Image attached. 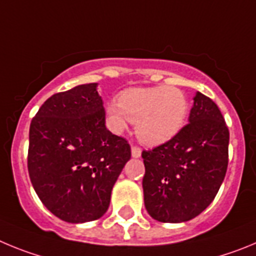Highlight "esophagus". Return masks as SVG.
<instances>
[{"label":"esophagus","instance_id":"1","mask_svg":"<svg viewBox=\"0 0 256 256\" xmlns=\"http://www.w3.org/2000/svg\"><path fill=\"white\" fill-rule=\"evenodd\" d=\"M131 154H132V156L138 158V156H142V149H140L139 146H136V145H132V146H131Z\"/></svg>","mask_w":256,"mask_h":256}]
</instances>
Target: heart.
<instances>
[{"label": "heart", "mask_w": 256, "mask_h": 256, "mask_svg": "<svg viewBox=\"0 0 256 256\" xmlns=\"http://www.w3.org/2000/svg\"><path fill=\"white\" fill-rule=\"evenodd\" d=\"M107 112L114 128H125L128 120L136 122L139 139L156 145L174 138L182 128L188 114V100L176 86L134 88L120 94L118 103H110Z\"/></svg>", "instance_id": "1"}]
</instances>
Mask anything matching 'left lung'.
I'll list each match as a JSON object with an SVG mask.
<instances>
[{
	"label": "left lung",
	"mask_w": 256,
	"mask_h": 256,
	"mask_svg": "<svg viewBox=\"0 0 256 256\" xmlns=\"http://www.w3.org/2000/svg\"><path fill=\"white\" fill-rule=\"evenodd\" d=\"M188 124L156 148L142 150L145 208L154 220L186 222L217 195L228 166L230 131L220 108L196 92Z\"/></svg>",
	"instance_id": "8db88e82"
}]
</instances>
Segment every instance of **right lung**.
Instances as JSON below:
<instances>
[{"label": "right lung", "mask_w": 256, "mask_h": 256, "mask_svg": "<svg viewBox=\"0 0 256 256\" xmlns=\"http://www.w3.org/2000/svg\"><path fill=\"white\" fill-rule=\"evenodd\" d=\"M96 82L50 96L29 130L28 171L46 208L70 223L98 220L131 158L128 140L104 125Z\"/></svg>", "instance_id": "obj_1"}]
</instances>
